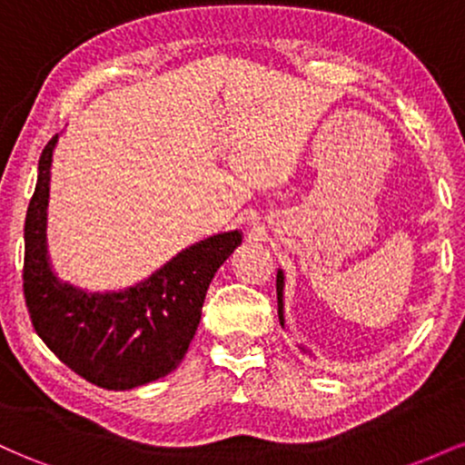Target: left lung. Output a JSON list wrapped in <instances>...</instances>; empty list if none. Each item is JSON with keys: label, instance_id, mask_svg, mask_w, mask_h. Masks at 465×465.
<instances>
[{"label": "left lung", "instance_id": "left-lung-1", "mask_svg": "<svg viewBox=\"0 0 465 465\" xmlns=\"http://www.w3.org/2000/svg\"><path fill=\"white\" fill-rule=\"evenodd\" d=\"M275 286H277V314H280V323L282 328H284V273H282V271H277Z\"/></svg>", "mask_w": 465, "mask_h": 465}]
</instances>
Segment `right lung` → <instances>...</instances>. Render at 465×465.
<instances>
[{"instance_id": "1", "label": "right lung", "mask_w": 465, "mask_h": 465, "mask_svg": "<svg viewBox=\"0 0 465 465\" xmlns=\"http://www.w3.org/2000/svg\"><path fill=\"white\" fill-rule=\"evenodd\" d=\"M56 137L39 159V179L24 227V297L32 325L72 371L103 389L124 391L165 376L183 361L201 322L212 277L242 233L192 244L157 273L120 292H84L52 273L45 247L50 163Z\"/></svg>"}]
</instances>
